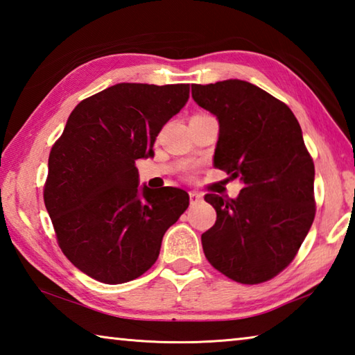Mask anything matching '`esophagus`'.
<instances>
[{"label": "esophagus", "instance_id": "1", "mask_svg": "<svg viewBox=\"0 0 355 355\" xmlns=\"http://www.w3.org/2000/svg\"><path fill=\"white\" fill-rule=\"evenodd\" d=\"M189 200H191V205H197V203L202 202V194L197 191H191L189 192Z\"/></svg>", "mask_w": 355, "mask_h": 355}]
</instances>
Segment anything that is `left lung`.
<instances>
[{
	"label": "left lung",
	"instance_id": "1",
	"mask_svg": "<svg viewBox=\"0 0 355 355\" xmlns=\"http://www.w3.org/2000/svg\"><path fill=\"white\" fill-rule=\"evenodd\" d=\"M192 98L219 120L214 166L244 188L236 199L207 194L216 224L202 235L207 260L245 285L272 279L293 261L315 219V164L297 119L255 84H194Z\"/></svg>",
	"mask_w": 355,
	"mask_h": 355
}]
</instances>
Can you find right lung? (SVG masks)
Segmentation results:
<instances>
[{"mask_svg":"<svg viewBox=\"0 0 355 355\" xmlns=\"http://www.w3.org/2000/svg\"><path fill=\"white\" fill-rule=\"evenodd\" d=\"M188 98L189 84L120 83L69 116L48 158L44 202L59 248L89 277L117 285L148 271L188 208L183 189H139L136 167Z\"/></svg>","mask_w":355,"mask_h":355,"instance_id":"1","label":"right lung"}]
</instances>
